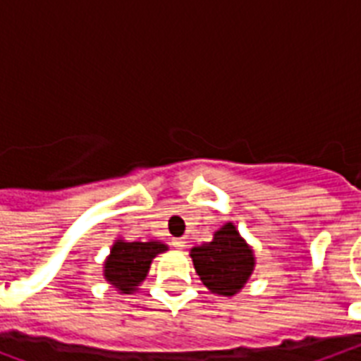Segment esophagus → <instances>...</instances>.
<instances>
[{
    "mask_svg": "<svg viewBox=\"0 0 361 361\" xmlns=\"http://www.w3.org/2000/svg\"><path fill=\"white\" fill-rule=\"evenodd\" d=\"M172 245H174L176 249H185V240H183V238H176V240H172Z\"/></svg>",
    "mask_w": 361,
    "mask_h": 361,
    "instance_id": "obj_1",
    "label": "esophagus"
}]
</instances>
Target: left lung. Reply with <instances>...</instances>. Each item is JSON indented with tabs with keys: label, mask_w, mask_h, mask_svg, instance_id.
I'll list each match as a JSON object with an SVG mask.
<instances>
[{
	"label": "left lung",
	"mask_w": 361,
	"mask_h": 361,
	"mask_svg": "<svg viewBox=\"0 0 361 361\" xmlns=\"http://www.w3.org/2000/svg\"><path fill=\"white\" fill-rule=\"evenodd\" d=\"M191 258L200 281L221 296H234L255 268L251 247L241 240L232 223L215 232L212 241L192 247Z\"/></svg>",
	"instance_id": "1"
}]
</instances>
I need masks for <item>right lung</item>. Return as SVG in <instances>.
<instances>
[{"label": "right lung", "instance_id": "add662e5", "mask_svg": "<svg viewBox=\"0 0 361 361\" xmlns=\"http://www.w3.org/2000/svg\"><path fill=\"white\" fill-rule=\"evenodd\" d=\"M166 251L161 241L118 240L104 262V277L123 294H130L146 279L149 264L155 255Z\"/></svg>", "mask_w": 361, "mask_h": 361}]
</instances>
